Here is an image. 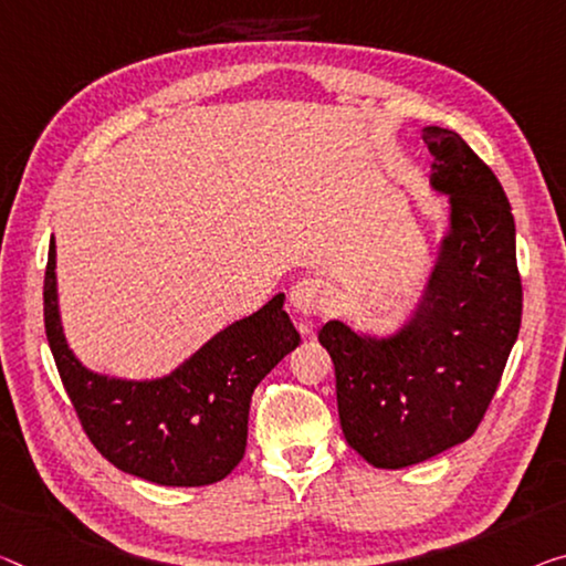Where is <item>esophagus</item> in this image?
<instances>
[{"mask_svg": "<svg viewBox=\"0 0 566 566\" xmlns=\"http://www.w3.org/2000/svg\"><path fill=\"white\" fill-rule=\"evenodd\" d=\"M328 293L324 283L316 281V277H303L291 289V308L295 316H318V313L326 311Z\"/></svg>", "mask_w": 566, "mask_h": 566, "instance_id": "esophagus-1", "label": "esophagus"}]
</instances>
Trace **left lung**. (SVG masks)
I'll return each mask as SVG.
<instances>
[{"label": "left lung", "instance_id": "1", "mask_svg": "<svg viewBox=\"0 0 566 566\" xmlns=\"http://www.w3.org/2000/svg\"><path fill=\"white\" fill-rule=\"evenodd\" d=\"M450 232L415 318L392 338L321 326L344 438L374 468H407L471 438L506 369L524 291L516 224L489 164L455 132L424 128Z\"/></svg>", "mask_w": 566, "mask_h": 566}]
</instances>
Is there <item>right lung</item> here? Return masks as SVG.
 <instances>
[{
    "label": "right lung",
    "instance_id": "obj_1",
    "mask_svg": "<svg viewBox=\"0 0 566 566\" xmlns=\"http://www.w3.org/2000/svg\"><path fill=\"white\" fill-rule=\"evenodd\" d=\"M42 295L50 349L88 440L118 471L159 485L197 489L230 475L245 453L255 387L301 344L277 293L253 316L210 338L169 377L111 379L85 369L65 344L55 240H50Z\"/></svg>",
    "mask_w": 566,
    "mask_h": 566
}]
</instances>
